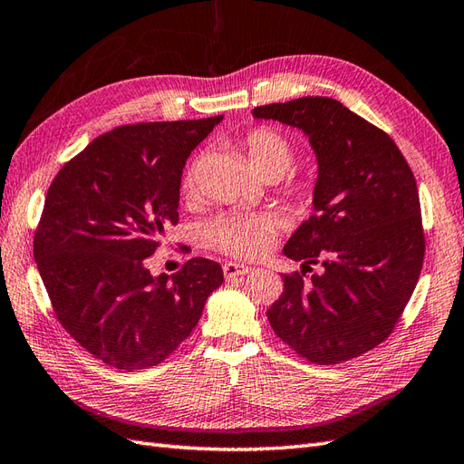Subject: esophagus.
I'll list each match as a JSON object with an SVG mask.
<instances>
[{
	"mask_svg": "<svg viewBox=\"0 0 464 464\" xmlns=\"http://www.w3.org/2000/svg\"><path fill=\"white\" fill-rule=\"evenodd\" d=\"M250 270L253 268L246 266V264H239V262H225L223 264V274L227 280H233V277H237V276H245Z\"/></svg>",
	"mask_w": 464,
	"mask_h": 464,
	"instance_id": "34e87169",
	"label": "esophagus"
}]
</instances>
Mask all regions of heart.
Instances as JSON below:
<instances>
[{"label":"heart","mask_w":464,"mask_h":464,"mask_svg":"<svg viewBox=\"0 0 464 464\" xmlns=\"http://www.w3.org/2000/svg\"><path fill=\"white\" fill-rule=\"evenodd\" d=\"M239 150L245 153L250 169L264 179L276 180L295 161V148L282 131L268 126L250 130L239 141ZM196 187V167L192 165L182 179V190L190 194ZM311 188L309 179H297L287 184L294 194H307ZM276 237V223L272 218L253 216H221L209 221L204 229L208 246L235 258H256L266 253Z\"/></svg>","instance_id":"heart-1"}]
</instances>
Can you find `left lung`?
<instances>
[{"label": "left lung", "instance_id": "left-lung-1", "mask_svg": "<svg viewBox=\"0 0 464 464\" xmlns=\"http://www.w3.org/2000/svg\"><path fill=\"white\" fill-rule=\"evenodd\" d=\"M253 116L305 131L319 161L314 214L284 246L301 272L284 276L270 326L311 363L353 360L389 338L418 284L426 237L412 169L387 131L330 97ZM316 263L324 272L307 283Z\"/></svg>", "mask_w": 464, "mask_h": 464}]
</instances>
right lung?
<instances>
[{
    "mask_svg": "<svg viewBox=\"0 0 464 464\" xmlns=\"http://www.w3.org/2000/svg\"><path fill=\"white\" fill-rule=\"evenodd\" d=\"M223 116L118 126L92 140L52 180L34 258L56 319L102 363L134 372L161 363L190 336L218 262L192 258L153 277L145 258L179 223L190 151Z\"/></svg>",
    "mask_w": 464,
    "mask_h": 464,
    "instance_id": "right-lung-1",
    "label": "right lung"
}]
</instances>
